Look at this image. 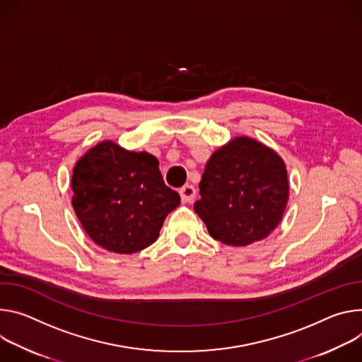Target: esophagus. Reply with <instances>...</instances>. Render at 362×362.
<instances>
[{
	"instance_id": "34e87169",
	"label": "esophagus",
	"mask_w": 362,
	"mask_h": 362,
	"mask_svg": "<svg viewBox=\"0 0 362 362\" xmlns=\"http://www.w3.org/2000/svg\"><path fill=\"white\" fill-rule=\"evenodd\" d=\"M180 195L182 198L184 203H191L192 199L195 198V188L192 185H184L180 188Z\"/></svg>"
}]
</instances>
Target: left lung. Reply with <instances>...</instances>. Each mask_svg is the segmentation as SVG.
I'll list each match as a JSON object with an SVG mask.
<instances>
[{"mask_svg": "<svg viewBox=\"0 0 362 362\" xmlns=\"http://www.w3.org/2000/svg\"><path fill=\"white\" fill-rule=\"evenodd\" d=\"M194 210L227 246L266 238L284 217L289 181L284 159L249 136H237L209 159Z\"/></svg>", "mask_w": 362, "mask_h": 362, "instance_id": "1", "label": "left lung"}]
</instances>
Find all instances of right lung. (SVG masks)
Listing matches in <instances>:
<instances>
[{
	"label": "right lung",
	"mask_w": 362,
	"mask_h": 362,
	"mask_svg": "<svg viewBox=\"0 0 362 362\" xmlns=\"http://www.w3.org/2000/svg\"><path fill=\"white\" fill-rule=\"evenodd\" d=\"M158 159L103 141L80 158L71 175L74 213L96 245L119 255L151 246L165 217L180 206Z\"/></svg>",
	"instance_id": "add662e5"
}]
</instances>
